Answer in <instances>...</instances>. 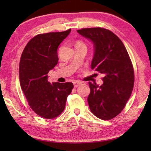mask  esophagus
Returning a JSON list of instances; mask_svg holds the SVG:
<instances>
[{"label":"esophagus","mask_w":151,"mask_h":151,"mask_svg":"<svg viewBox=\"0 0 151 151\" xmlns=\"http://www.w3.org/2000/svg\"><path fill=\"white\" fill-rule=\"evenodd\" d=\"M73 84H74V88H77V87H78L79 85L81 84V83L80 81H76L74 82V83H73Z\"/></svg>","instance_id":"34e87169"}]
</instances>
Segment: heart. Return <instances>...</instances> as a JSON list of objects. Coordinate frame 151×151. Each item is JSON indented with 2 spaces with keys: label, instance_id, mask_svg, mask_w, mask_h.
Wrapping results in <instances>:
<instances>
[{
  "label": "heart",
  "instance_id": "1",
  "mask_svg": "<svg viewBox=\"0 0 151 151\" xmlns=\"http://www.w3.org/2000/svg\"><path fill=\"white\" fill-rule=\"evenodd\" d=\"M84 45L83 43H82L81 42H77L76 43V45Z\"/></svg>",
  "mask_w": 151,
  "mask_h": 151
}]
</instances>
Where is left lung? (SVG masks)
<instances>
[{
    "label": "left lung",
    "instance_id": "left-lung-1",
    "mask_svg": "<svg viewBox=\"0 0 151 151\" xmlns=\"http://www.w3.org/2000/svg\"><path fill=\"white\" fill-rule=\"evenodd\" d=\"M77 33L94 46L91 68L104 75L101 86L89 82V106L94 115L111 120L124 108L134 84V72L130 57L120 38L101 28H84Z\"/></svg>",
    "mask_w": 151,
    "mask_h": 151
}]
</instances>
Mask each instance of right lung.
<instances>
[{
    "instance_id": "add662e5",
    "label": "right lung",
    "mask_w": 151,
    "mask_h": 151,
    "mask_svg": "<svg viewBox=\"0 0 151 151\" xmlns=\"http://www.w3.org/2000/svg\"><path fill=\"white\" fill-rule=\"evenodd\" d=\"M71 29L36 35L26 45L19 63L22 91L29 106L46 119L58 116L64 110L66 100L74 88L72 83L48 81V73L58 61V47Z\"/></svg>"
}]
</instances>
